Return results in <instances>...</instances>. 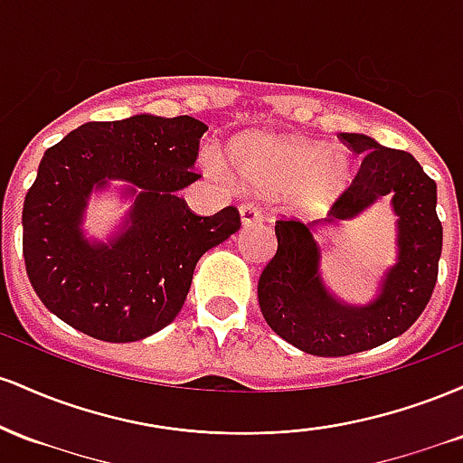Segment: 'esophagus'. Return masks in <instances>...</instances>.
<instances>
[{
  "label": "esophagus",
  "instance_id": "obj_1",
  "mask_svg": "<svg viewBox=\"0 0 463 463\" xmlns=\"http://www.w3.org/2000/svg\"><path fill=\"white\" fill-rule=\"evenodd\" d=\"M239 215H241V224H257V222H263V213L257 204H241L239 206Z\"/></svg>",
  "mask_w": 463,
  "mask_h": 463
}]
</instances>
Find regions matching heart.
Segmentation results:
<instances>
[{"label":"heart","instance_id":"1","mask_svg":"<svg viewBox=\"0 0 463 463\" xmlns=\"http://www.w3.org/2000/svg\"><path fill=\"white\" fill-rule=\"evenodd\" d=\"M235 176L259 194H289L311 209L328 204L346 187L350 163L344 152L324 150L316 141L287 135H254L231 147ZM211 176L226 180V169L215 154L204 158Z\"/></svg>","mask_w":463,"mask_h":463}]
</instances>
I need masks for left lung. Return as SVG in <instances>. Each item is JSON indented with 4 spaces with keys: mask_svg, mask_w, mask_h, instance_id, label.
Wrapping results in <instances>:
<instances>
[{
    "mask_svg": "<svg viewBox=\"0 0 463 463\" xmlns=\"http://www.w3.org/2000/svg\"><path fill=\"white\" fill-rule=\"evenodd\" d=\"M364 161L350 187L335 200L324 222L305 226L279 220V248L259 279V307L265 322L291 346L317 357H346L381 346L418 320L431 300L442 254L438 187L409 152L392 150L357 132L339 135ZM392 194L399 215L397 263L382 279V291L368 306L335 299L319 274L317 227L352 219L381 194Z\"/></svg>",
    "mask_w": 463,
    "mask_h": 463,
    "instance_id": "left-lung-1",
    "label": "left lung"
}]
</instances>
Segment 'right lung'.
I'll return each mask as SVG.
<instances>
[{"instance_id": "right-lung-1", "label": "right lung", "mask_w": 463, "mask_h": 463, "mask_svg": "<svg viewBox=\"0 0 463 463\" xmlns=\"http://www.w3.org/2000/svg\"><path fill=\"white\" fill-rule=\"evenodd\" d=\"M209 130L189 115L89 121L43 154L24 202V259L36 296L80 333L113 344L150 337L183 309L195 263L239 231L235 206L200 217L180 189ZM110 179L136 198L109 244L81 232L92 189Z\"/></svg>"}]
</instances>
